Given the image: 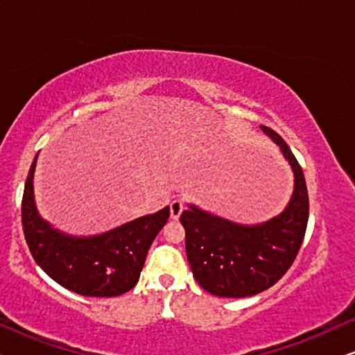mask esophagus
Instances as JSON below:
<instances>
[{"label": "esophagus", "mask_w": 355, "mask_h": 355, "mask_svg": "<svg viewBox=\"0 0 355 355\" xmlns=\"http://www.w3.org/2000/svg\"><path fill=\"white\" fill-rule=\"evenodd\" d=\"M169 208H171V218H173V220H179V216H181V213L184 211V202L179 200V198H176V200L171 202Z\"/></svg>", "instance_id": "1"}]
</instances>
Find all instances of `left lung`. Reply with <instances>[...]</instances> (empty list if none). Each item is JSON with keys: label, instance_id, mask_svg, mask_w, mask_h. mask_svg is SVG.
<instances>
[{"label": "left lung", "instance_id": "left-lung-1", "mask_svg": "<svg viewBox=\"0 0 355 355\" xmlns=\"http://www.w3.org/2000/svg\"><path fill=\"white\" fill-rule=\"evenodd\" d=\"M261 130L279 147L294 176L293 196L270 220L242 225L187 203L181 225L192 275L218 297H249L283 278L302 245L309 221V193L302 168L273 129Z\"/></svg>", "mask_w": 355, "mask_h": 355}]
</instances>
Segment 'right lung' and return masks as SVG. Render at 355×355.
<instances>
[{
	"instance_id": "add662e5",
	"label": "right lung",
	"mask_w": 355,
	"mask_h": 355,
	"mask_svg": "<svg viewBox=\"0 0 355 355\" xmlns=\"http://www.w3.org/2000/svg\"><path fill=\"white\" fill-rule=\"evenodd\" d=\"M38 153L28 171L22 197V227L37 265L53 281L87 297H116L132 289L145 257L169 218V207L135 218L113 230L74 236L40 215L33 192Z\"/></svg>"
}]
</instances>
